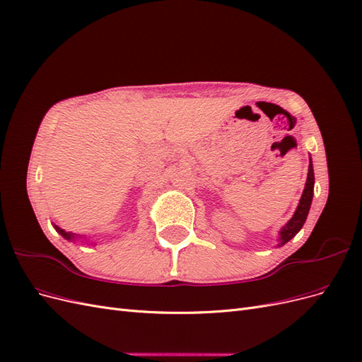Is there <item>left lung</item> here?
Listing matches in <instances>:
<instances>
[{
  "mask_svg": "<svg viewBox=\"0 0 362 362\" xmlns=\"http://www.w3.org/2000/svg\"><path fill=\"white\" fill-rule=\"evenodd\" d=\"M313 194H314V169H313V161H311V157H310L308 178H306V184H305V189H303V193H302V198L299 201L298 208H296L293 217L287 222V225L279 231L278 246H284L286 243H288L290 240L300 231L305 221H306V216H308V213H310V206H311V202H313Z\"/></svg>",
  "mask_w": 362,
  "mask_h": 362,
  "instance_id": "1",
  "label": "left lung"
}]
</instances>
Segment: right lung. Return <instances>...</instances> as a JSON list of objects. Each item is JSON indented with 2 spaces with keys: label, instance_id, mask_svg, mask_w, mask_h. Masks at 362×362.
Instances as JSON below:
<instances>
[{
  "label": "right lung",
  "instance_id": "right-lung-1",
  "mask_svg": "<svg viewBox=\"0 0 362 362\" xmlns=\"http://www.w3.org/2000/svg\"><path fill=\"white\" fill-rule=\"evenodd\" d=\"M54 228H56V231H57L59 234H62L66 240H74V238H75V234L66 233V231H64V229H62V228H59V226H56V225H54Z\"/></svg>",
  "mask_w": 362,
  "mask_h": 362
}]
</instances>
